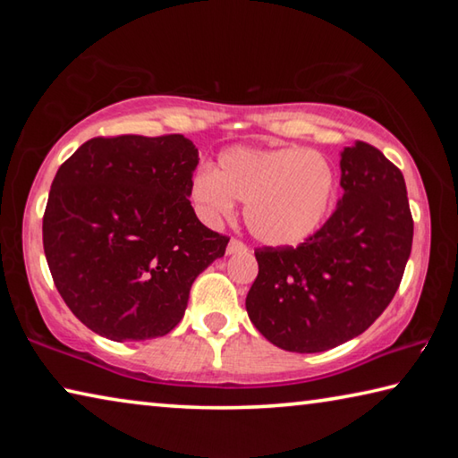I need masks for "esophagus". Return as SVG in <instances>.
<instances>
[{
  "mask_svg": "<svg viewBox=\"0 0 458 458\" xmlns=\"http://www.w3.org/2000/svg\"><path fill=\"white\" fill-rule=\"evenodd\" d=\"M246 250H248L246 244H244V242H240V240H234V238L230 240V242H228V248H226V252H228V254H244Z\"/></svg>",
  "mask_w": 458,
  "mask_h": 458,
  "instance_id": "1",
  "label": "esophagus"
}]
</instances>
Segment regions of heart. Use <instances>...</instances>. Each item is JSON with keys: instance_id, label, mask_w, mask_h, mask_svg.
I'll use <instances>...</instances> for the list:
<instances>
[{"instance_id": "obj_1", "label": "heart", "mask_w": 458, "mask_h": 458, "mask_svg": "<svg viewBox=\"0 0 458 458\" xmlns=\"http://www.w3.org/2000/svg\"><path fill=\"white\" fill-rule=\"evenodd\" d=\"M337 174L323 153L303 147H230L214 172L191 177L190 196L206 220L230 218L242 201L250 234L268 246L311 238L329 216Z\"/></svg>"}]
</instances>
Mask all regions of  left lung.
I'll list each match as a JSON object with an SVG mask.
<instances>
[{
  "mask_svg": "<svg viewBox=\"0 0 458 458\" xmlns=\"http://www.w3.org/2000/svg\"><path fill=\"white\" fill-rule=\"evenodd\" d=\"M335 212L297 248H259L246 294L254 327L284 352H327L358 337L396 294L412 250L406 182L363 141L339 159Z\"/></svg>",
  "mask_w": 458,
  "mask_h": 458,
  "instance_id": "8db88e82",
  "label": "left lung"
}]
</instances>
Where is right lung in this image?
<instances>
[{
	"label": "right lung",
	"mask_w": 458,
	"mask_h": 458,
	"mask_svg": "<svg viewBox=\"0 0 458 458\" xmlns=\"http://www.w3.org/2000/svg\"><path fill=\"white\" fill-rule=\"evenodd\" d=\"M198 149L183 135L97 137L54 177L44 254L58 293L113 341L161 337L182 321L199 273L228 238L190 201Z\"/></svg>",
	"instance_id": "obj_1"
}]
</instances>
